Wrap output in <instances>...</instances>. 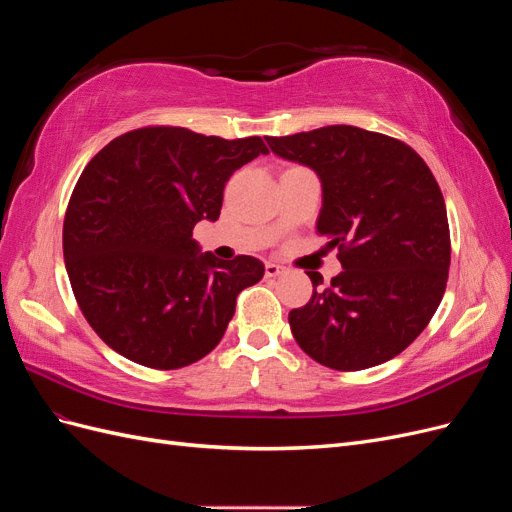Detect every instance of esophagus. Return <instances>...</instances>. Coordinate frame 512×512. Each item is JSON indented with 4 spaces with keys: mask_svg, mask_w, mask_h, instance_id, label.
Here are the masks:
<instances>
[{
    "mask_svg": "<svg viewBox=\"0 0 512 512\" xmlns=\"http://www.w3.org/2000/svg\"><path fill=\"white\" fill-rule=\"evenodd\" d=\"M282 273H284L282 265H275V262H267V265H265V275L267 277H277V275H282Z\"/></svg>",
    "mask_w": 512,
    "mask_h": 512,
    "instance_id": "34e87169",
    "label": "esophagus"
}]
</instances>
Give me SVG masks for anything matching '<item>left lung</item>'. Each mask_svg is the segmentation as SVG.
<instances>
[{
    "mask_svg": "<svg viewBox=\"0 0 512 512\" xmlns=\"http://www.w3.org/2000/svg\"><path fill=\"white\" fill-rule=\"evenodd\" d=\"M280 158L316 170V232L344 271L288 322L305 354L324 367L359 371L391 361L423 333L444 297L451 232L444 196L425 160L393 136L327 126L267 136Z\"/></svg>",
    "mask_w": 512,
    "mask_h": 512,
    "instance_id": "left-lung-1",
    "label": "left lung"
}]
</instances>
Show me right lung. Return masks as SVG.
Instances as JSON below:
<instances>
[{
	"instance_id": "1",
	"label": "right lung",
	"mask_w": 512,
	"mask_h": 512,
	"mask_svg": "<svg viewBox=\"0 0 512 512\" xmlns=\"http://www.w3.org/2000/svg\"><path fill=\"white\" fill-rule=\"evenodd\" d=\"M260 153H269L260 136L147 126L89 160L66 209L64 260L76 303L108 348L179 369L220 344L239 292L265 265L198 254L192 230L220 218L226 181Z\"/></svg>"
}]
</instances>
